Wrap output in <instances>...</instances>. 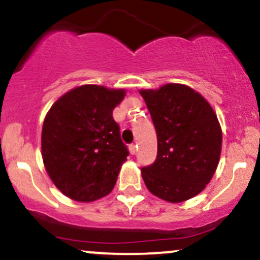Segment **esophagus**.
Instances as JSON below:
<instances>
[{
	"mask_svg": "<svg viewBox=\"0 0 260 260\" xmlns=\"http://www.w3.org/2000/svg\"><path fill=\"white\" fill-rule=\"evenodd\" d=\"M128 149H129V153L134 155V154H136V151H137V145L136 144H131L129 147H128Z\"/></svg>",
	"mask_w": 260,
	"mask_h": 260,
	"instance_id": "34e87169",
	"label": "esophagus"
}]
</instances>
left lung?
Instances as JSON below:
<instances>
[{
    "instance_id": "1",
    "label": "left lung",
    "mask_w": 260,
    "mask_h": 260,
    "mask_svg": "<svg viewBox=\"0 0 260 260\" xmlns=\"http://www.w3.org/2000/svg\"><path fill=\"white\" fill-rule=\"evenodd\" d=\"M157 136V156L142 169L145 186L170 203L193 198L215 174L222 132L213 107L189 86L170 83L139 91Z\"/></svg>"
}]
</instances>
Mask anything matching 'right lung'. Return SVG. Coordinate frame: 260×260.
Masks as SVG:
<instances>
[{
	"mask_svg": "<svg viewBox=\"0 0 260 260\" xmlns=\"http://www.w3.org/2000/svg\"><path fill=\"white\" fill-rule=\"evenodd\" d=\"M124 89L77 86L51 106L41 132V155L55 186L77 202H94L115 187L127 147L112 111Z\"/></svg>",
	"mask_w": 260,
	"mask_h": 260,
	"instance_id": "obj_1",
	"label": "right lung"
}]
</instances>
